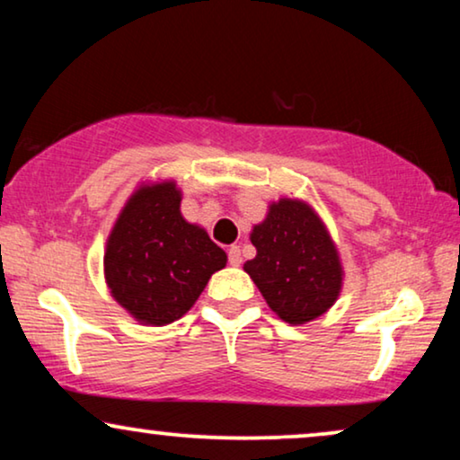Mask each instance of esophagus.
Instances as JSON below:
<instances>
[{"label": "esophagus", "instance_id": "obj_1", "mask_svg": "<svg viewBox=\"0 0 460 460\" xmlns=\"http://www.w3.org/2000/svg\"><path fill=\"white\" fill-rule=\"evenodd\" d=\"M228 261H230V266H241V261H243L241 247H236V244H232V247L228 249Z\"/></svg>", "mask_w": 460, "mask_h": 460}]
</instances>
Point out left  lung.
<instances>
[{"label":"left lung","mask_w":460,"mask_h":460,"mask_svg":"<svg viewBox=\"0 0 460 460\" xmlns=\"http://www.w3.org/2000/svg\"><path fill=\"white\" fill-rule=\"evenodd\" d=\"M255 260L244 263L272 312L288 324L318 318L335 304L343 270L329 232L310 205L280 199L251 232Z\"/></svg>","instance_id":"left-lung-1"}]
</instances>
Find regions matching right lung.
Masks as SVG:
<instances>
[{
    "label": "right lung",
    "instance_id": "1",
    "mask_svg": "<svg viewBox=\"0 0 460 460\" xmlns=\"http://www.w3.org/2000/svg\"><path fill=\"white\" fill-rule=\"evenodd\" d=\"M180 200L173 181L140 188L106 243V285L144 324L163 326L184 316L228 260L203 228L181 217Z\"/></svg>",
    "mask_w": 460,
    "mask_h": 460
}]
</instances>
